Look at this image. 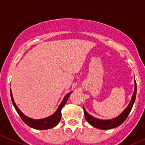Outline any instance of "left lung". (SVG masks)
Returning a JSON list of instances; mask_svg holds the SVG:
<instances>
[{"mask_svg":"<svg viewBox=\"0 0 145 145\" xmlns=\"http://www.w3.org/2000/svg\"><path fill=\"white\" fill-rule=\"evenodd\" d=\"M137 94V84L135 80V90H134L133 95H132L131 101L128 106H127L125 109L120 114V115L117 116V117H114L111 120H100V119L96 118L93 116L90 115L89 113L86 111L85 108L84 107V116L86 118V121L93 126L94 127L97 128L99 129H113L119 127L121 125L123 122L127 118L129 114L130 113L132 108L133 106L134 103H135V99H136Z\"/></svg>","mask_w":145,"mask_h":145,"instance_id":"8db88e82","label":"left lung"}]
</instances>
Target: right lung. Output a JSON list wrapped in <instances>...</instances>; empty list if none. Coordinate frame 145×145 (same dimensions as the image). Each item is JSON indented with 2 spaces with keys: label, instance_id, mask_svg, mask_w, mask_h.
I'll use <instances>...</instances> for the list:
<instances>
[{
  "label": "right lung",
  "instance_id": "obj_1",
  "mask_svg": "<svg viewBox=\"0 0 145 145\" xmlns=\"http://www.w3.org/2000/svg\"><path fill=\"white\" fill-rule=\"evenodd\" d=\"M10 97H11L12 102H13V105L14 106L15 109L17 111L18 114H19L20 117H21V120L24 121L25 124H26L27 125L29 126L30 127H32L33 129H40V130H43V129H51V128L56 127L59 122L60 121L61 118V109L65 105H66V101L68 100L69 97L71 95V94L72 93V91L68 93L63 98V101H61V103L59 105V107L56 109V111L54 112L53 114H51L49 117H45V118L43 119H39V120H34V119L30 118V117H27L20 110L18 106H16V103H15L14 99H13V94H12L11 89H10Z\"/></svg>",
  "mask_w": 145,
  "mask_h": 145
}]
</instances>
